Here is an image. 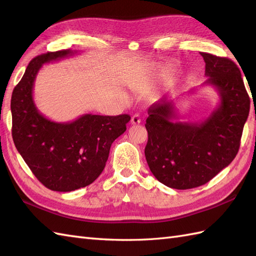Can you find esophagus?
I'll return each mask as SVG.
<instances>
[{
	"instance_id": "34e87169",
	"label": "esophagus",
	"mask_w": 256,
	"mask_h": 256,
	"mask_svg": "<svg viewBox=\"0 0 256 256\" xmlns=\"http://www.w3.org/2000/svg\"><path fill=\"white\" fill-rule=\"evenodd\" d=\"M141 122V115L140 114H134L132 118H131V124L132 125H138V124Z\"/></svg>"
}]
</instances>
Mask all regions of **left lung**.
Returning a JSON list of instances; mask_svg holds the SVG:
<instances>
[{"label":"left lung","mask_w":256,"mask_h":256,"mask_svg":"<svg viewBox=\"0 0 256 256\" xmlns=\"http://www.w3.org/2000/svg\"><path fill=\"white\" fill-rule=\"evenodd\" d=\"M200 54L208 76L204 84L218 92L219 106L200 122H174V102L161 100L150 106L145 124L147 164L161 184L178 190L205 184L234 160L250 111L238 66L228 58Z\"/></svg>","instance_id":"left-lung-1"}]
</instances>
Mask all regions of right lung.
Listing matches in <instances>:
<instances>
[{
	"mask_svg": "<svg viewBox=\"0 0 256 256\" xmlns=\"http://www.w3.org/2000/svg\"><path fill=\"white\" fill-rule=\"evenodd\" d=\"M60 50L30 62L12 95V140L30 171L44 187L69 192L90 184L102 174L112 143L126 131L128 114H84L74 122H56L38 111L33 99L36 76L44 64L74 56Z\"/></svg>",
	"mask_w": 256,
	"mask_h": 256,
	"instance_id": "add662e5",
	"label": "right lung"
}]
</instances>
